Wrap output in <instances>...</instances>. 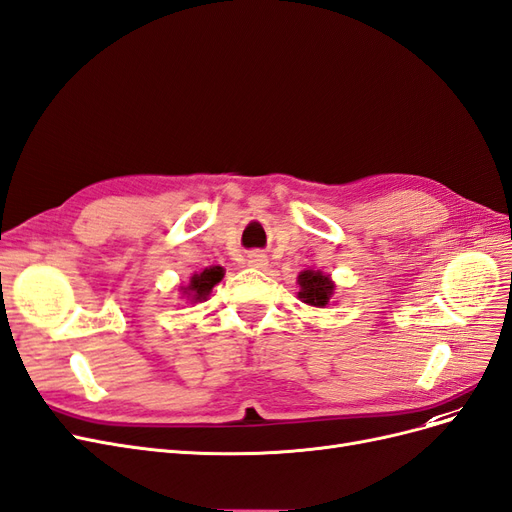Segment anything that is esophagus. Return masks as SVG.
Listing matches in <instances>:
<instances>
[{"instance_id": "obj_1", "label": "esophagus", "mask_w": 512, "mask_h": 512, "mask_svg": "<svg viewBox=\"0 0 512 512\" xmlns=\"http://www.w3.org/2000/svg\"><path fill=\"white\" fill-rule=\"evenodd\" d=\"M246 261H249L251 268H257V270H266V268H268V255L261 253V251L249 253V257H246Z\"/></svg>"}]
</instances>
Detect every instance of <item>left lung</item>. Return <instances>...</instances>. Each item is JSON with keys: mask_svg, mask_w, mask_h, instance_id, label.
Wrapping results in <instances>:
<instances>
[{"mask_svg": "<svg viewBox=\"0 0 512 512\" xmlns=\"http://www.w3.org/2000/svg\"><path fill=\"white\" fill-rule=\"evenodd\" d=\"M297 282H299L297 297L304 301V304L314 306V308L329 306V301L335 291V285L329 278V274H323L318 270H304L297 276Z\"/></svg>", "mask_w": 512, "mask_h": 512, "instance_id": "1", "label": "left lung"}]
</instances>
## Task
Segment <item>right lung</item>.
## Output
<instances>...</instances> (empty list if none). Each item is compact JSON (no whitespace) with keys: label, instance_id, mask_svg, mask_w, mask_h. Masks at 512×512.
Masks as SVG:
<instances>
[{"label":"right lung","instance_id":"1","mask_svg":"<svg viewBox=\"0 0 512 512\" xmlns=\"http://www.w3.org/2000/svg\"><path fill=\"white\" fill-rule=\"evenodd\" d=\"M223 274L225 272H223L221 266L204 268L202 272H198V274L189 278V285L183 289V293L187 295V299H192V301H204L208 295H211V291H213L217 282H221Z\"/></svg>","mask_w":512,"mask_h":512}]
</instances>
